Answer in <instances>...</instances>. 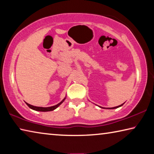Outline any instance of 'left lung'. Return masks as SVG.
<instances>
[{
	"label": "left lung",
	"instance_id": "8db88e82",
	"mask_svg": "<svg viewBox=\"0 0 154 154\" xmlns=\"http://www.w3.org/2000/svg\"><path fill=\"white\" fill-rule=\"evenodd\" d=\"M122 105H123V104H122V105H119V106H115V107H113V108H109V109H116V108H118V107H119V106H122Z\"/></svg>",
	"mask_w": 154,
	"mask_h": 154
}]
</instances>
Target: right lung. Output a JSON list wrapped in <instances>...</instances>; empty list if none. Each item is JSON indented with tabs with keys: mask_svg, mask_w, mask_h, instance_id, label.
<instances>
[{
	"mask_svg": "<svg viewBox=\"0 0 154 154\" xmlns=\"http://www.w3.org/2000/svg\"><path fill=\"white\" fill-rule=\"evenodd\" d=\"M64 100H65V98H64L63 100H62L60 103L58 104V105H54V106H49V107H40V106H35L31 105H30V104H28L27 103H26V105H27L28 106H29V107H30V109H33V110L38 111H51L54 110V109H56L57 107H58V106L59 105H60L61 104L64 102Z\"/></svg>",
	"mask_w": 154,
	"mask_h": 154,
	"instance_id": "add662e5",
	"label": "right lung"
}]
</instances>
